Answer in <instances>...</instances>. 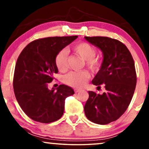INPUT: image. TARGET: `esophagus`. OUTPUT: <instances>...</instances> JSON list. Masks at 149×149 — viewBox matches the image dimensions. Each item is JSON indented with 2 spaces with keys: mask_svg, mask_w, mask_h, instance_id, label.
<instances>
[{
  "mask_svg": "<svg viewBox=\"0 0 149 149\" xmlns=\"http://www.w3.org/2000/svg\"><path fill=\"white\" fill-rule=\"evenodd\" d=\"M80 91H81L80 89H77V88H76V89H75V90H74V91H75V93H79V92Z\"/></svg>",
  "mask_w": 149,
  "mask_h": 149,
  "instance_id": "obj_1",
  "label": "esophagus"
}]
</instances>
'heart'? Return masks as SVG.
Returning <instances> with one entry per match:
<instances>
[{"label": "heart", "mask_w": 149, "mask_h": 149, "mask_svg": "<svg viewBox=\"0 0 149 149\" xmlns=\"http://www.w3.org/2000/svg\"><path fill=\"white\" fill-rule=\"evenodd\" d=\"M75 53L85 60L86 65L92 72L95 73L100 70L102 62L100 58L95 56L96 49L94 46L90 44L81 42L74 45L72 48ZM68 51L66 49H62L56 54L54 58L55 65L61 72H64L68 68ZM89 73L86 70L80 72H71L63 77V81L67 85L73 88H81L88 80Z\"/></svg>", "instance_id": "1"}]
</instances>
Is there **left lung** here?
Masks as SVG:
<instances>
[{"instance_id": "8db88e82", "label": "left lung", "mask_w": 149, "mask_h": 149, "mask_svg": "<svg viewBox=\"0 0 149 149\" xmlns=\"http://www.w3.org/2000/svg\"><path fill=\"white\" fill-rule=\"evenodd\" d=\"M90 43L99 48L103 61L99 72L92 81L94 85H103L102 95L89 91L84 106L90 121L105 125L118 119L128 107L136 85V72L130 52L124 44L104 36H86Z\"/></svg>"}]
</instances>
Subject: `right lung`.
Returning a JSON list of instances; mask_svg holds the SVG:
<instances>
[{
    "label": "right lung",
    "mask_w": 149,
    "mask_h": 149,
    "mask_svg": "<svg viewBox=\"0 0 149 149\" xmlns=\"http://www.w3.org/2000/svg\"><path fill=\"white\" fill-rule=\"evenodd\" d=\"M77 38L73 36L35 40L19 56L13 75L14 93L22 109L32 120L51 123L63 114L65 100L74 95V90L64 84L56 90H49L48 84L58 73L54 62L56 54Z\"/></svg>",
    "instance_id": "right-lung-1"
}]
</instances>
